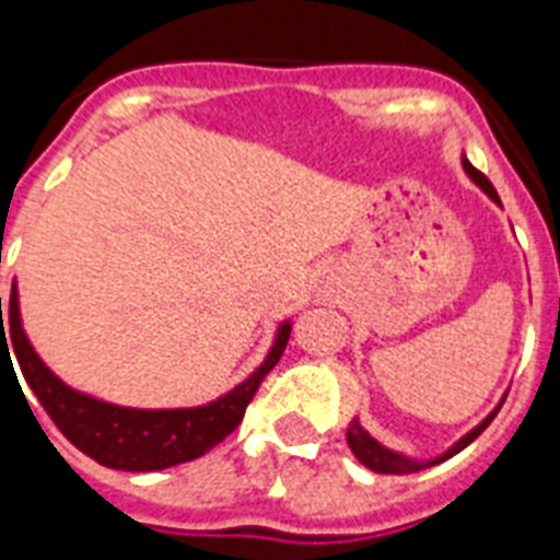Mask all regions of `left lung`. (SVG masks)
<instances>
[{
    "mask_svg": "<svg viewBox=\"0 0 560 560\" xmlns=\"http://www.w3.org/2000/svg\"><path fill=\"white\" fill-rule=\"evenodd\" d=\"M462 168H465V174H468V177L474 179V183H477V186L482 188V191H486L488 197H491V200L497 202V206H503V202H500V197H497L494 186L488 183L486 174H479V171L474 168V165H470L468 160H465V156H462ZM500 407H503V404H500ZM500 407H497L494 412H488V416L482 418V421H479V424L474 427L470 433L462 435L459 442L453 444V447H447V451H444L442 456H435V459L418 462V459H409V456H404V453L389 451V447H383V444L377 442V439H372V435H369L366 430L360 427L358 418H354V421H351V424H349V433H346V439H349L351 453H354V456H358V459L363 462V465H366L369 470H374V474H416V470H424V468H430V465H439V462L451 459V456H456V453H459V451H465V447H468V444L474 442V439H477V435L482 433V430H486L488 424H491V421H494V416H497V412H500Z\"/></svg>",
    "mask_w": 560,
    "mask_h": 560,
    "instance_id": "8db88e82",
    "label": "left lung"
}]
</instances>
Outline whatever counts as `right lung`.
Masks as SVG:
<instances>
[{
	"label": "right lung",
	"mask_w": 560,
	"mask_h": 560,
	"mask_svg": "<svg viewBox=\"0 0 560 560\" xmlns=\"http://www.w3.org/2000/svg\"><path fill=\"white\" fill-rule=\"evenodd\" d=\"M4 314H8V319H2L0 296V358L2 354L11 358L8 346H13L22 377L28 381L31 392L37 395L57 430L90 459L116 470H162L209 453L214 444L223 442L241 424L246 404L253 400V395L261 386L264 374L279 363L290 337V323H281L279 331H276V342L267 351L261 366L255 369L244 383H237L235 389L220 395L211 404L186 409H133L107 404V400L92 398V395H83V392L66 386L39 360V354L22 331L16 284L11 288V305ZM4 330L9 334L4 335Z\"/></svg>",
	"instance_id": "obj_1"
}]
</instances>
